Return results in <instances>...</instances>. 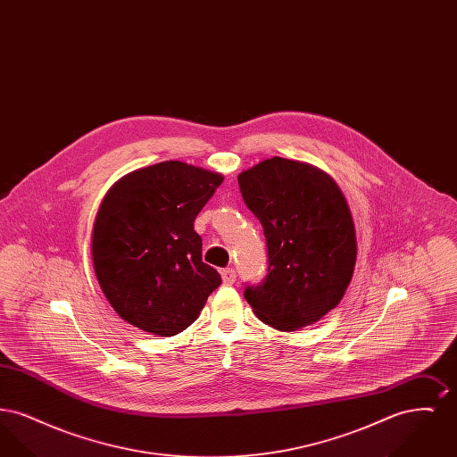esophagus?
I'll list each match as a JSON object with an SVG mask.
<instances>
[{
  "label": "esophagus",
  "instance_id": "1",
  "mask_svg": "<svg viewBox=\"0 0 457 457\" xmlns=\"http://www.w3.org/2000/svg\"><path fill=\"white\" fill-rule=\"evenodd\" d=\"M220 276H222V281L224 284H233L237 281V270L233 267H226L220 270Z\"/></svg>",
  "mask_w": 457,
  "mask_h": 457
}]
</instances>
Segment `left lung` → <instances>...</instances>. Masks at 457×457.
<instances>
[{"mask_svg": "<svg viewBox=\"0 0 457 457\" xmlns=\"http://www.w3.org/2000/svg\"><path fill=\"white\" fill-rule=\"evenodd\" d=\"M238 185L269 255L265 279L245 287L246 302L278 330L315 324L343 300L356 263L346 198L322 170L284 157L239 173Z\"/></svg>", "mask_w": 457, "mask_h": 457, "instance_id": "8db88e82", "label": "left lung"}]
</instances>
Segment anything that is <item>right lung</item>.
Returning <instances> with one entry per match:
<instances>
[{
	"mask_svg": "<svg viewBox=\"0 0 457 457\" xmlns=\"http://www.w3.org/2000/svg\"><path fill=\"white\" fill-rule=\"evenodd\" d=\"M222 179L164 161L125 174L109 188L92 229V262L104 296L131 326L176 336L195 322L222 283L202 262V238L194 229Z\"/></svg>",
	"mask_w": 457,
	"mask_h": 457,
	"instance_id": "right-lung-1",
	"label": "right lung"
}]
</instances>
